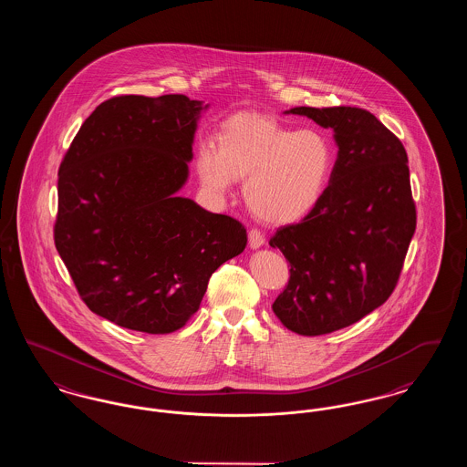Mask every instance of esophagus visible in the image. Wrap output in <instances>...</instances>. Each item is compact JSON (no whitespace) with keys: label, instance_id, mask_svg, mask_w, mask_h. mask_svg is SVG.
<instances>
[{"label":"esophagus","instance_id":"obj_1","mask_svg":"<svg viewBox=\"0 0 467 467\" xmlns=\"http://www.w3.org/2000/svg\"><path fill=\"white\" fill-rule=\"evenodd\" d=\"M265 244H266V238H265V234H263L261 231L252 229V231L248 233V244H250V248L257 250V248H261Z\"/></svg>","mask_w":467,"mask_h":467}]
</instances>
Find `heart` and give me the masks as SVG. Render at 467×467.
Instances as JSON below:
<instances>
[{
    "instance_id": "b5f03b06",
    "label": "heart",
    "mask_w": 467,
    "mask_h": 467,
    "mask_svg": "<svg viewBox=\"0 0 467 467\" xmlns=\"http://www.w3.org/2000/svg\"><path fill=\"white\" fill-rule=\"evenodd\" d=\"M334 166L329 138L317 130L289 128L257 113L225 120L217 149L202 145L196 154L201 185L225 194L233 180H244L250 213L269 225L305 219L322 200Z\"/></svg>"
}]
</instances>
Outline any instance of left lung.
<instances>
[{
  "instance_id": "1",
  "label": "left lung",
  "mask_w": 467,
  "mask_h": 467,
  "mask_svg": "<svg viewBox=\"0 0 467 467\" xmlns=\"http://www.w3.org/2000/svg\"><path fill=\"white\" fill-rule=\"evenodd\" d=\"M284 113L333 130L337 145L322 200L269 240L290 265L275 315L294 333L320 336L377 310L398 284L417 225L408 156L400 138L362 109L296 107Z\"/></svg>"
}]
</instances>
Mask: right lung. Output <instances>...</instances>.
<instances>
[{"label":"right lung","instance_id":"1","mask_svg":"<svg viewBox=\"0 0 467 467\" xmlns=\"http://www.w3.org/2000/svg\"><path fill=\"white\" fill-rule=\"evenodd\" d=\"M208 107L183 94L111 98L59 168L56 248L89 310L120 327L177 331L246 246L236 219L178 196Z\"/></svg>","mask_w":467,"mask_h":467}]
</instances>
